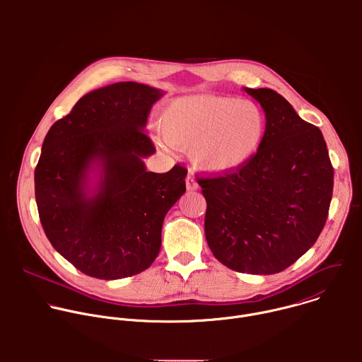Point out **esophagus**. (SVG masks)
<instances>
[{
  "instance_id": "1",
  "label": "esophagus",
  "mask_w": 362,
  "mask_h": 362,
  "mask_svg": "<svg viewBox=\"0 0 362 362\" xmlns=\"http://www.w3.org/2000/svg\"><path fill=\"white\" fill-rule=\"evenodd\" d=\"M186 187H187V190H196L199 187V185H197V182H196L193 175H187V177H186Z\"/></svg>"
}]
</instances>
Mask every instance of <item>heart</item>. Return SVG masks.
Segmentation results:
<instances>
[{"mask_svg":"<svg viewBox=\"0 0 362 362\" xmlns=\"http://www.w3.org/2000/svg\"><path fill=\"white\" fill-rule=\"evenodd\" d=\"M267 130L257 103L214 94L175 98L160 117V132L173 146L190 147L193 162L211 172H230L255 156Z\"/></svg>","mask_w":362,"mask_h":362,"instance_id":"1","label":"heart"}]
</instances>
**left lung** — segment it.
Here are the masks:
<instances>
[{
    "mask_svg": "<svg viewBox=\"0 0 362 362\" xmlns=\"http://www.w3.org/2000/svg\"><path fill=\"white\" fill-rule=\"evenodd\" d=\"M245 91L265 110L264 141L240 168L202 176L204 235L232 271L278 274L321 235L332 199L334 168L318 127L271 88Z\"/></svg>",
    "mask_w": 362,
    "mask_h": 362,
    "instance_id": "left-lung-1",
    "label": "left lung"
}]
</instances>
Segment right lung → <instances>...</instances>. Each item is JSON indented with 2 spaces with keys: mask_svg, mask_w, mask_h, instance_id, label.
I'll return each instance as SVG.
<instances>
[{
  "mask_svg": "<svg viewBox=\"0 0 362 362\" xmlns=\"http://www.w3.org/2000/svg\"><path fill=\"white\" fill-rule=\"evenodd\" d=\"M162 91L134 81L84 94L48 130L35 166L40 222L53 247L80 272L122 279L146 271L162 246L166 214L186 192L187 169L146 172L156 147L144 132ZM102 162L98 193L83 192L86 172Z\"/></svg>",
  "mask_w": 362,
  "mask_h": 362,
  "instance_id": "1",
  "label": "right lung"
}]
</instances>
